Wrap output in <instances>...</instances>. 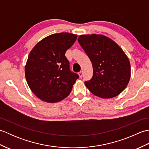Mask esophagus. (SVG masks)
<instances>
[{"label": "esophagus", "instance_id": "1", "mask_svg": "<svg viewBox=\"0 0 149 149\" xmlns=\"http://www.w3.org/2000/svg\"><path fill=\"white\" fill-rule=\"evenodd\" d=\"M79 77H81V78L83 77V71H81V72H79Z\"/></svg>", "mask_w": 149, "mask_h": 149}]
</instances>
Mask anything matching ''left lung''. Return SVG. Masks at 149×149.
<instances>
[{"label":"left lung","mask_w":149,"mask_h":149,"mask_svg":"<svg viewBox=\"0 0 149 149\" xmlns=\"http://www.w3.org/2000/svg\"><path fill=\"white\" fill-rule=\"evenodd\" d=\"M78 42L89 57L93 77L85 85L91 93L102 99L118 95L131 78V65L120 47L102 34H83Z\"/></svg>","instance_id":"8db88e82"}]
</instances>
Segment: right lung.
Wrapping results in <instances>:
<instances>
[{"label": "right lung", "mask_w": 149, "mask_h": 149, "mask_svg": "<svg viewBox=\"0 0 149 149\" xmlns=\"http://www.w3.org/2000/svg\"><path fill=\"white\" fill-rule=\"evenodd\" d=\"M77 37L69 33L53 34L31 50L25 66V75L31 90L40 99L55 103L70 93L79 76L70 70L65 54Z\"/></svg>", "instance_id": "obj_1"}]
</instances>
